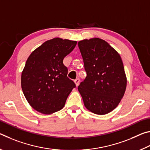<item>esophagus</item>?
I'll use <instances>...</instances> for the list:
<instances>
[{"label": "esophagus", "mask_w": 150, "mask_h": 150, "mask_svg": "<svg viewBox=\"0 0 150 150\" xmlns=\"http://www.w3.org/2000/svg\"><path fill=\"white\" fill-rule=\"evenodd\" d=\"M74 82L75 83L76 87H78V85H79V83H80V79H76L74 81Z\"/></svg>", "instance_id": "34e87169"}]
</instances>
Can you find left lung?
Returning a JSON list of instances; mask_svg holds the SVG:
<instances>
[{
	"label": "left lung",
	"mask_w": 150,
	"mask_h": 150,
	"mask_svg": "<svg viewBox=\"0 0 150 150\" xmlns=\"http://www.w3.org/2000/svg\"><path fill=\"white\" fill-rule=\"evenodd\" d=\"M87 77L78 90L85 107L96 115L113 110L125 93L127 79L118 53L100 38L78 42Z\"/></svg>",
	"instance_id": "1"
}]
</instances>
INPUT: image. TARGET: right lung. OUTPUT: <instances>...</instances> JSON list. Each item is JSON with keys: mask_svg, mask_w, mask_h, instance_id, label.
Here are the masks:
<instances>
[{"mask_svg": "<svg viewBox=\"0 0 150 150\" xmlns=\"http://www.w3.org/2000/svg\"><path fill=\"white\" fill-rule=\"evenodd\" d=\"M76 45V41L56 38L45 42L28 58L22 73V89L30 105L39 112L50 115L60 110L76 87L63 63Z\"/></svg>", "mask_w": 150, "mask_h": 150, "instance_id": "1", "label": "right lung"}]
</instances>
